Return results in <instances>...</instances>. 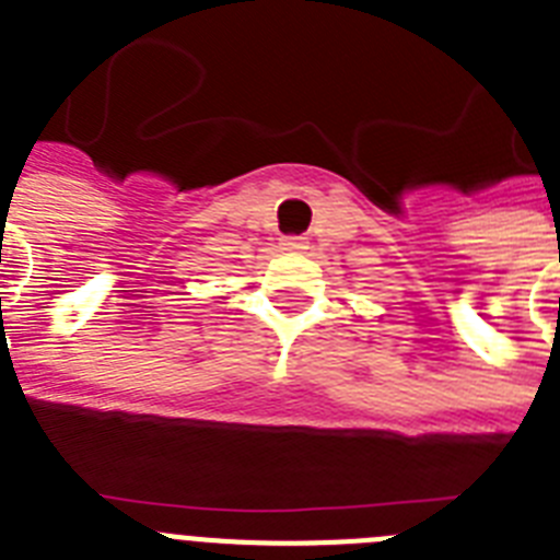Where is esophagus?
Wrapping results in <instances>:
<instances>
[{"instance_id": "34e87169", "label": "esophagus", "mask_w": 560, "mask_h": 560, "mask_svg": "<svg viewBox=\"0 0 560 560\" xmlns=\"http://www.w3.org/2000/svg\"><path fill=\"white\" fill-rule=\"evenodd\" d=\"M305 246H308V241H305V237H283V241H280V249H285V252H303Z\"/></svg>"}]
</instances>
